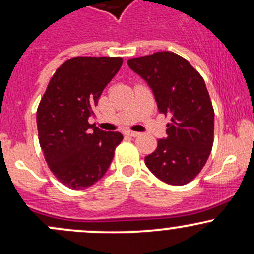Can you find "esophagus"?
<instances>
[{
  "label": "esophagus",
  "instance_id": "esophagus-1",
  "mask_svg": "<svg viewBox=\"0 0 254 254\" xmlns=\"http://www.w3.org/2000/svg\"><path fill=\"white\" fill-rule=\"evenodd\" d=\"M127 136H131V137H136V136L140 135V132H137V131H131V130H127Z\"/></svg>",
  "mask_w": 254,
  "mask_h": 254
}]
</instances>
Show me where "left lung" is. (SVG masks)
Returning <instances> with one entry per match:
<instances>
[{
    "label": "left lung",
    "mask_w": 254,
    "mask_h": 254,
    "mask_svg": "<svg viewBox=\"0 0 254 254\" xmlns=\"http://www.w3.org/2000/svg\"><path fill=\"white\" fill-rule=\"evenodd\" d=\"M127 65L148 84L159 112L170 117L166 137L144 158L147 168L168 185L190 182L204 168L213 144L214 112L204 79L172 52L135 58Z\"/></svg>",
    "instance_id": "1"
}]
</instances>
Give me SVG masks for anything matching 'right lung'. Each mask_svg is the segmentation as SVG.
<instances>
[{"mask_svg": "<svg viewBox=\"0 0 254 254\" xmlns=\"http://www.w3.org/2000/svg\"><path fill=\"white\" fill-rule=\"evenodd\" d=\"M122 58L77 57L50 79L37 110L41 148L53 174L71 189H85L107 172L121 143L118 131H104L88 119Z\"/></svg>", "mask_w": 254, "mask_h": 254, "instance_id": "add662e5", "label": "right lung"}]
</instances>
